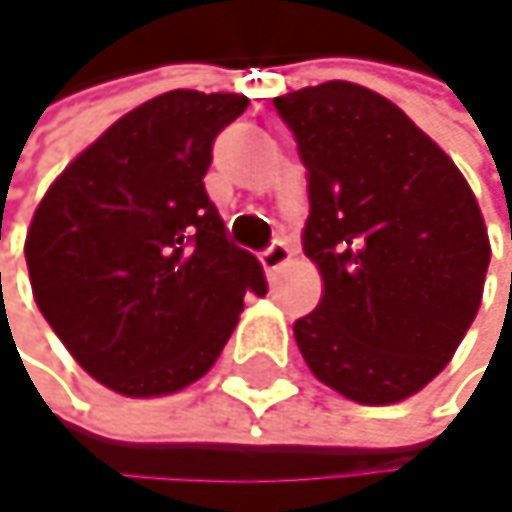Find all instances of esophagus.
<instances>
[{
	"label": "esophagus",
	"instance_id": "esophagus-1",
	"mask_svg": "<svg viewBox=\"0 0 512 512\" xmlns=\"http://www.w3.org/2000/svg\"><path fill=\"white\" fill-rule=\"evenodd\" d=\"M288 261H291V245L282 242V239L273 242L267 251H261V267L267 270V276H273V273H276L279 267H285Z\"/></svg>",
	"mask_w": 512,
	"mask_h": 512
}]
</instances>
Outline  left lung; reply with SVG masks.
I'll use <instances>...</instances> for the list:
<instances>
[{
	"instance_id": "8db88e82",
	"label": "left lung",
	"mask_w": 512,
	"mask_h": 512,
	"mask_svg": "<svg viewBox=\"0 0 512 512\" xmlns=\"http://www.w3.org/2000/svg\"><path fill=\"white\" fill-rule=\"evenodd\" d=\"M309 181L303 251L321 270L294 321L309 370L367 407L422 391L477 318L489 233L458 166L400 108L352 81L273 99Z\"/></svg>"
}]
</instances>
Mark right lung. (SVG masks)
I'll return each instance as SVG.
<instances>
[{"instance_id": "1", "label": "right lung", "mask_w": 512, "mask_h": 512, "mask_svg": "<svg viewBox=\"0 0 512 512\" xmlns=\"http://www.w3.org/2000/svg\"><path fill=\"white\" fill-rule=\"evenodd\" d=\"M239 93L169 90L115 121L63 172L26 233L35 303L105 388L160 397L221 355L245 291L267 294L251 251L206 194L215 136Z\"/></svg>"}]
</instances>
